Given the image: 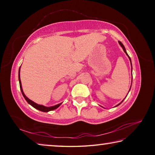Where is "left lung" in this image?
<instances>
[{"label":"left lung","mask_w":155,"mask_h":155,"mask_svg":"<svg viewBox=\"0 0 155 155\" xmlns=\"http://www.w3.org/2000/svg\"><path fill=\"white\" fill-rule=\"evenodd\" d=\"M118 42H119V44H120V46H121V47H122V49H123V51H124V52H125V53H126V54H127V55L128 56V59H129V60H130V65H131V72H132V69H133V68H132V64H131V59H130V57L129 56H128V54H127V51H126V49H125V47L124 46V45H123V44H122V43L121 42V41H118ZM132 80H133V78H132ZM131 85H132V83H131ZM130 88H131V85H130ZM130 90H129V91H130ZM128 92H129V91H128ZM127 95H128V94H127ZM125 98H126V97H125ZM124 100H123V101H124ZM123 101L121 102V103H119L118 104H117V105H116V106H115V107H117V106H118V105H120V104H121L122 103V102H123Z\"/></svg>","instance_id":"8db88e82"}]
</instances>
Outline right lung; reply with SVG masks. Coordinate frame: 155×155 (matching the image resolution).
Here are the masks:
<instances>
[{
    "label": "right lung",
    "mask_w": 155,
    "mask_h": 155,
    "mask_svg": "<svg viewBox=\"0 0 155 155\" xmlns=\"http://www.w3.org/2000/svg\"><path fill=\"white\" fill-rule=\"evenodd\" d=\"M21 67V66H20ZM20 67L19 68V71H18V80H19V83H20V90H21V92H22L23 96H24V98H25L26 101H27V103L31 104V106H32L33 107H34V108L38 109V110H40V111H43V112H48L50 111H52V110L54 109H56L57 108H58V107L61 105V104H62L61 103H59L58 104H56V105L54 106H52V107H45L44 105H41V104H38L35 103V102H33L31 101V100H30L29 98H28L27 96H26V95L24 93V91H23V90H22V83H21V81H20Z\"/></svg>",
    "instance_id": "1"
}]
</instances>
